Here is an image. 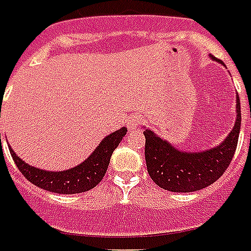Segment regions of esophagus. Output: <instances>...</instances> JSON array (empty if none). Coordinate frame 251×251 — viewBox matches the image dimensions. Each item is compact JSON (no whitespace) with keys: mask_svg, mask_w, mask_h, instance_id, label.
<instances>
[{"mask_svg":"<svg viewBox=\"0 0 251 251\" xmlns=\"http://www.w3.org/2000/svg\"><path fill=\"white\" fill-rule=\"evenodd\" d=\"M139 124H141V120H139L138 117H131L129 121H127V127H130V129H135Z\"/></svg>","mask_w":251,"mask_h":251,"instance_id":"obj_1","label":"esophagus"}]
</instances>
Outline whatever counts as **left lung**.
Returning <instances> with one entry per match:
<instances>
[{"label": "left lung", "mask_w": 251, "mask_h": 251, "mask_svg": "<svg viewBox=\"0 0 251 251\" xmlns=\"http://www.w3.org/2000/svg\"><path fill=\"white\" fill-rule=\"evenodd\" d=\"M240 129L241 108L240 99L237 97L234 127L216 149L202 152H183L156 137L150 130H145L147 172L156 185L171 192H194L205 188L220 179L229 167L236 152Z\"/></svg>", "instance_id": "obj_1"}]
</instances>
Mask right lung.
I'll list each match as a JSON object with an SVG mask.
<instances>
[{
    "label": "right lung",
    "instance_id": "add662e5",
    "mask_svg": "<svg viewBox=\"0 0 251 251\" xmlns=\"http://www.w3.org/2000/svg\"><path fill=\"white\" fill-rule=\"evenodd\" d=\"M126 131L127 129L122 127L108 135L85 162L79 164L77 167L71 168L68 171L52 172L39 170L28 166L24 160L19 159L13 149H10V154L21 174L36 187L55 194H80V192H87L102 180L108 170L113 151L116 150V147L125 137Z\"/></svg>",
    "mask_w": 251,
    "mask_h": 251
}]
</instances>
